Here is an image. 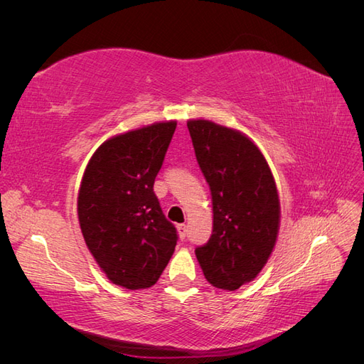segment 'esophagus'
Returning a JSON list of instances; mask_svg holds the SVG:
<instances>
[{
    "label": "esophagus",
    "instance_id": "esophagus-1",
    "mask_svg": "<svg viewBox=\"0 0 364 364\" xmlns=\"http://www.w3.org/2000/svg\"><path fill=\"white\" fill-rule=\"evenodd\" d=\"M178 230H179V237L183 240L186 237V232H188V226H186V225H179Z\"/></svg>",
    "mask_w": 364,
    "mask_h": 364
}]
</instances>
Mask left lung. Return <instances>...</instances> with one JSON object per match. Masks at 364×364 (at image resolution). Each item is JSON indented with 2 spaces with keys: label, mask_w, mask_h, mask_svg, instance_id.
<instances>
[{
  "label": "left lung",
  "mask_w": 364,
  "mask_h": 364,
  "mask_svg": "<svg viewBox=\"0 0 364 364\" xmlns=\"http://www.w3.org/2000/svg\"><path fill=\"white\" fill-rule=\"evenodd\" d=\"M213 196V235L196 249L205 278L237 290L257 278L278 238L281 205L269 164L245 134L208 119L186 123Z\"/></svg>",
  "instance_id": "obj_1"
}]
</instances>
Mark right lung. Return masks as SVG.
Returning a JSON list of instances; mask_svg holds the SVG:
<instances>
[{"mask_svg":"<svg viewBox=\"0 0 364 364\" xmlns=\"http://www.w3.org/2000/svg\"><path fill=\"white\" fill-rule=\"evenodd\" d=\"M176 121L109 138L83 173L77 214L85 243L107 279L129 290L155 285L178 232L153 191Z\"/></svg>","mask_w":364,"mask_h":364,"instance_id":"1","label":"right lung"}]
</instances>
